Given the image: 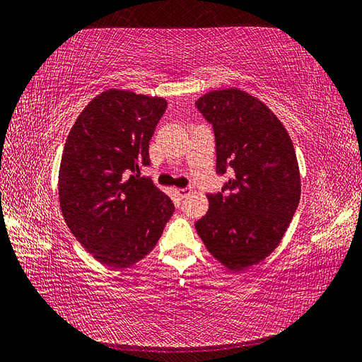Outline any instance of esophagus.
I'll return each instance as SVG.
<instances>
[{
  "label": "esophagus",
  "instance_id": "obj_1",
  "mask_svg": "<svg viewBox=\"0 0 362 362\" xmlns=\"http://www.w3.org/2000/svg\"><path fill=\"white\" fill-rule=\"evenodd\" d=\"M173 190H175V193H177V194L180 196V198H185V196L192 193V189H190V187H184V189H177V187H175Z\"/></svg>",
  "mask_w": 362,
  "mask_h": 362
}]
</instances>
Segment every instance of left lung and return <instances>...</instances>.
Wrapping results in <instances>:
<instances>
[{"mask_svg": "<svg viewBox=\"0 0 362 362\" xmlns=\"http://www.w3.org/2000/svg\"><path fill=\"white\" fill-rule=\"evenodd\" d=\"M196 107L213 124L216 170L233 177L206 194L210 206L194 226L218 262L242 272L278 247L299 205L296 151L276 115L237 87L208 92Z\"/></svg>", "mask_w": 362, "mask_h": 362, "instance_id": "left-lung-1", "label": "left lung"}]
</instances>
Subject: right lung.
<instances>
[{
	"label": "right lung",
	"instance_id": "1",
	"mask_svg": "<svg viewBox=\"0 0 362 362\" xmlns=\"http://www.w3.org/2000/svg\"><path fill=\"white\" fill-rule=\"evenodd\" d=\"M168 101L108 89L71 128L59 170L60 210L95 259L125 269L156 247L175 206L149 178V140Z\"/></svg>",
	"mask_w": 362,
	"mask_h": 362
}]
</instances>
